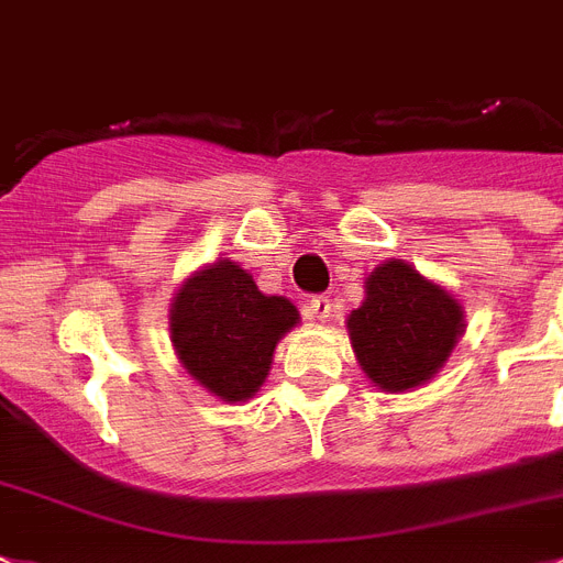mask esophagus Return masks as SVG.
Listing matches in <instances>:
<instances>
[{"instance_id": "esophagus-1", "label": "esophagus", "mask_w": 563, "mask_h": 563, "mask_svg": "<svg viewBox=\"0 0 563 563\" xmlns=\"http://www.w3.org/2000/svg\"><path fill=\"white\" fill-rule=\"evenodd\" d=\"M305 313L316 321H328L330 313H333V307H330L328 296H313V299L307 301Z\"/></svg>"}]
</instances>
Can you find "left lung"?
Returning a JSON list of instances; mask_svg holds the SVG:
<instances>
[{
  "instance_id": "1",
  "label": "left lung",
  "mask_w": 563,
  "mask_h": 563,
  "mask_svg": "<svg viewBox=\"0 0 563 563\" xmlns=\"http://www.w3.org/2000/svg\"><path fill=\"white\" fill-rule=\"evenodd\" d=\"M459 301L401 258L369 273L367 299L347 319L355 358L387 393L419 387L439 373L464 330Z\"/></svg>"
}]
</instances>
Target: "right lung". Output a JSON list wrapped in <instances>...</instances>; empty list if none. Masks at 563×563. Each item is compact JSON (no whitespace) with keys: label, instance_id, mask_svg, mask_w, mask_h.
Segmentation results:
<instances>
[{"label":"right lung","instance_id":"add662e5","mask_svg":"<svg viewBox=\"0 0 563 563\" xmlns=\"http://www.w3.org/2000/svg\"><path fill=\"white\" fill-rule=\"evenodd\" d=\"M299 321L285 296H264L253 276L222 258L187 278L170 307V339L201 387L244 401L262 387L276 341Z\"/></svg>","mask_w":563,"mask_h":563}]
</instances>
